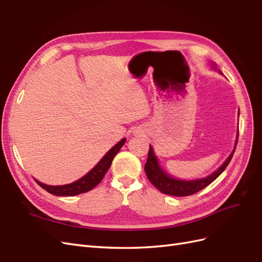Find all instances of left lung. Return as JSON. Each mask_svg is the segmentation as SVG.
<instances>
[{
  "label": "left lung",
  "mask_w": 262,
  "mask_h": 262,
  "mask_svg": "<svg viewBox=\"0 0 262 262\" xmlns=\"http://www.w3.org/2000/svg\"><path fill=\"white\" fill-rule=\"evenodd\" d=\"M237 141H238V138H237ZM237 141H236V145H237ZM235 148L231 153V155L228 156L225 163L222 165L216 171H214L212 175L205 177L203 179L185 181V180L171 178L167 175V173H165V171L160 167V165H158L157 158L154 155L152 146L149 145L147 161L144 166V170L146 173V177L150 181V184L155 186L162 193L168 194V195H175V196L191 195V194L199 192L200 190L209 186L212 181L215 180L221 175V173L224 171V169L227 167V165L232 160V157L235 152Z\"/></svg>",
  "instance_id": "obj_1"
}]
</instances>
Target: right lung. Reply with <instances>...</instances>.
Segmentation results:
<instances>
[{
	"label": "right lung",
	"mask_w": 262,
	"mask_h": 262,
	"mask_svg": "<svg viewBox=\"0 0 262 262\" xmlns=\"http://www.w3.org/2000/svg\"><path fill=\"white\" fill-rule=\"evenodd\" d=\"M124 142H125V139H122L119 143H117L112 149H110L104 157L101 158L100 162L95 166V167L87 173V175H85L81 179H78L77 181L73 182V184L63 185V186H48L36 180L37 184L42 189H45L46 191H48L49 193L54 195L70 196V195H76V194H81V193L90 191V190L96 187L102 180V178H104L109 167L112 166L114 157L118 154L119 150H120V148L123 146Z\"/></svg>",
	"instance_id": "add662e5"
}]
</instances>
